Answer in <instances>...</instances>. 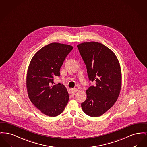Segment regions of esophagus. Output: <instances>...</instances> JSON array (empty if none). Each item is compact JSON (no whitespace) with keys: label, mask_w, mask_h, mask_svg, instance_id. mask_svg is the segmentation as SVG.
I'll return each instance as SVG.
<instances>
[{"label":"esophagus","mask_w":147,"mask_h":147,"mask_svg":"<svg viewBox=\"0 0 147 147\" xmlns=\"http://www.w3.org/2000/svg\"><path fill=\"white\" fill-rule=\"evenodd\" d=\"M77 91H78V89L76 88H71V92L73 93H75Z\"/></svg>","instance_id":"1"}]
</instances>
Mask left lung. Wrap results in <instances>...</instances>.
Here are the masks:
<instances>
[{
  "mask_svg": "<svg viewBox=\"0 0 147 147\" xmlns=\"http://www.w3.org/2000/svg\"><path fill=\"white\" fill-rule=\"evenodd\" d=\"M86 66L90 81L95 85L86 91L87 98L81 103L83 111L95 117L111 108L121 88V67L116 55L105 45L97 42H86L77 46Z\"/></svg>",
  "mask_w": 147,
  "mask_h": 147,
  "instance_id": "8db88e82",
  "label": "left lung"
}]
</instances>
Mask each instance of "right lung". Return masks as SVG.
I'll return each instance as SVG.
<instances>
[{
    "instance_id": "obj_1",
    "label": "right lung",
    "mask_w": 147,
    "mask_h": 147,
    "mask_svg": "<svg viewBox=\"0 0 147 147\" xmlns=\"http://www.w3.org/2000/svg\"><path fill=\"white\" fill-rule=\"evenodd\" d=\"M73 48L69 45L51 43L40 49L30 62L26 76L28 96L47 116L59 115L69 102L66 87L60 83L55 85L54 77L60 76L63 62Z\"/></svg>"
}]
</instances>
